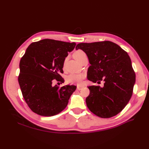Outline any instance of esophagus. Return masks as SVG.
<instances>
[{"label":"esophagus","instance_id":"obj_1","mask_svg":"<svg viewBox=\"0 0 149 149\" xmlns=\"http://www.w3.org/2000/svg\"><path fill=\"white\" fill-rule=\"evenodd\" d=\"M82 88H83V86H77V89L80 90V89H82Z\"/></svg>","mask_w":149,"mask_h":149}]
</instances>
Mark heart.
Listing matches in <instances>:
<instances>
[{
    "label": "heart",
    "instance_id": "obj_1",
    "mask_svg": "<svg viewBox=\"0 0 149 149\" xmlns=\"http://www.w3.org/2000/svg\"><path fill=\"white\" fill-rule=\"evenodd\" d=\"M86 55V53L81 49L76 50L73 56L76 60L78 61L81 59V58ZM85 78V74L83 73H71L68 75L66 78V81L70 84H81L82 83L83 79Z\"/></svg>",
    "mask_w": 149,
    "mask_h": 149
}]
</instances>
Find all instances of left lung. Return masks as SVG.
Wrapping results in <instances>:
<instances>
[{
	"label": "left lung",
	"mask_w": 149,
	"mask_h": 149,
	"mask_svg": "<svg viewBox=\"0 0 149 149\" xmlns=\"http://www.w3.org/2000/svg\"><path fill=\"white\" fill-rule=\"evenodd\" d=\"M86 54L91 66L88 79L100 86H88L86 98L89 109L102 118H112L123 111L133 93L136 73L130 58L118 45L110 41L81 43L76 47Z\"/></svg>",
	"instance_id": "8db88e82"
}]
</instances>
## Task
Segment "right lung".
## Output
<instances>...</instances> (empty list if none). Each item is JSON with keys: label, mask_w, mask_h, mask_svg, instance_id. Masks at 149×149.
<instances>
[{"label": "right lung", "mask_w": 149, "mask_h": 149, "mask_svg": "<svg viewBox=\"0 0 149 149\" xmlns=\"http://www.w3.org/2000/svg\"><path fill=\"white\" fill-rule=\"evenodd\" d=\"M75 46V43L43 39L26 48L20 61L18 81L25 101L35 113L53 116L67 106L76 86H53L52 81L64 83L60 74L65 58Z\"/></svg>", "instance_id": "add662e5"}]
</instances>
